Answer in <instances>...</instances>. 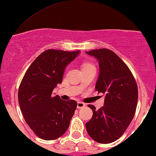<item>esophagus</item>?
I'll list each match as a JSON object with an SVG mask.
<instances>
[{
	"label": "esophagus",
	"instance_id": "esophagus-1",
	"mask_svg": "<svg viewBox=\"0 0 156 156\" xmlns=\"http://www.w3.org/2000/svg\"><path fill=\"white\" fill-rule=\"evenodd\" d=\"M85 106V103H82V102H77V108H84Z\"/></svg>",
	"mask_w": 156,
	"mask_h": 156
}]
</instances>
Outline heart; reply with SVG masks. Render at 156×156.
Masks as SVG:
<instances>
[{
	"label": "heart",
	"mask_w": 156,
	"mask_h": 156,
	"mask_svg": "<svg viewBox=\"0 0 156 156\" xmlns=\"http://www.w3.org/2000/svg\"><path fill=\"white\" fill-rule=\"evenodd\" d=\"M88 67H94L91 63H85L83 65V68H88Z\"/></svg>",
	"instance_id": "1"
}]
</instances>
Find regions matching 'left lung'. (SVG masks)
Masks as SVG:
<instances>
[{
    "instance_id": "obj_1",
    "label": "left lung",
    "mask_w": 156,
    "mask_h": 156,
    "mask_svg": "<svg viewBox=\"0 0 156 156\" xmlns=\"http://www.w3.org/2000/svg\"><path fill=\"white\" fill-rule=\"evenodd\" d=\"M97 58L100 73L95 88L105 94L104 105L93 111L85 123L89 136L100 144H109L120 138L130 124L138 103V86L133 75L117 54L108 49L85 52Z\"/></svg>"
}]
</instances>
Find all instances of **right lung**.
<instances>
[{
	"label": "right lung",
	"instance_id": "right-lung-1",
	"mask_svg": "<svg viewBox=\"0 0 156 156\" xmlns=\"http://www.w3.org/2000/svg\"><path fill=\"white\" fill-rule=\"evenodd\" d=\"M80 53L45 51L33 61L20 84L18 103L25 121L43 140L59 138L69 127L77 103L53 97V91L62 82L67 65Z\"/></svg>",
	"mask_w": 156,
	"mask_h": 156
}]
</instances>
